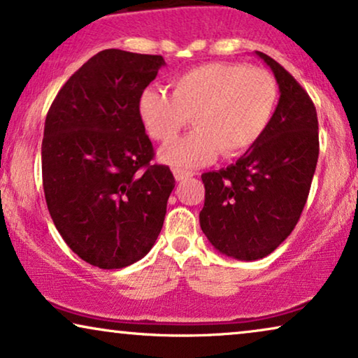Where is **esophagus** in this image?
<instances>
[{
	"mask_svg": "<svg viewBox=\"0 0 358 358\" xmlns=\"http://www.w3.org/2000/svg\"><path fill=\"white\" fill-rule=\"evenodd\" d=\"M194 173L190 171H184V169H174V178L178 182H182V180H187L189 178H192Z\"/></svg>",
	"mask_w": 358,
	"mask_h": 358,
	"instance_id": "obj_1",
	"label": "esophagus"
}]
</instances>
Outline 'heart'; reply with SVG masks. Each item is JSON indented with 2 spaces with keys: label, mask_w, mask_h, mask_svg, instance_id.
<instances>
[{
  "label": "heart",
  "mask_w": 358,
  "mask_h": 358,
  "mask_svg": "<svg viewBox=\"0 0 358 358\" xmlns=\"http://www.w3.org/2000/svg\"><path fill=\"white\" fill-rule=\"evenodd\" d=\"M171 96L148 87L138 114L151 138L170 143L192 118L196 130L166 146L159 158L176 169L243 155L264 135L278 101L275 78L262 68L239 63H205L171 81Z\"/></svg>",
  "instance_id": "obj_1"
}]
</instances>
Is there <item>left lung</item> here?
Returning a JSON list of instances; mask_svg holds the SVG:
<instances>
[{"instance_id":"obj_1","label":"left lung","mask_w":358,"mask_h":358,"mask_svg":"<svg viewBox=\"0 0 358 358\" xmlns=\"http://www.w3.org/2000/svg\"><path fill=\"white\" fill-rule=\"evenodd\" d=\"M256 55L280 91L271 124L236 163L202 174L200 228L217 251L238 261L268 256L293 231L320 155L316 107L308 92L280 63Z\"/></svg>"}]
</instances>
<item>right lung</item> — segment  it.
<instances>
[{"label":"right lung","instance_id":"1","mask_svg":"<svg viewBox=\"0 0 358 358\" xmlns=\"http://www.w3.org/2000/svg\"><path fill=\"white\" fill-rule=\"evenodd\" d=\"M161 55L107 48L91 57L52 102L42 140L45 202L58 233L83 261L122 268L150 252L176 180L138 114Z\"/></svg>","mask_w":358,"mask_h":358}]
</instances>
